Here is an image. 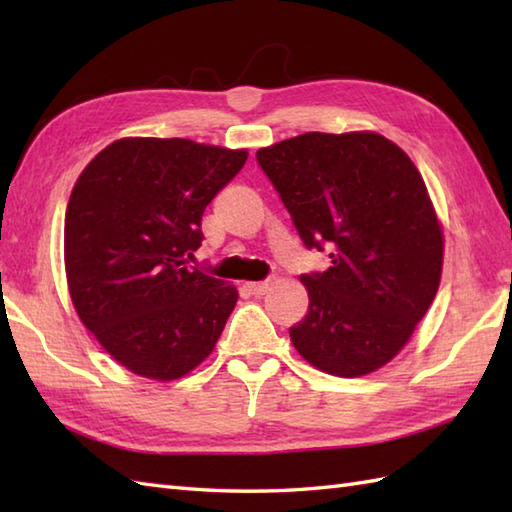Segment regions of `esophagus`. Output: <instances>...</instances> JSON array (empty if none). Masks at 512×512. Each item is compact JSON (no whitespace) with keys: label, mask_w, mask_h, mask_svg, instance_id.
<instances>
[{"label":"esophagus","mask_w":512,"mask_h":512,"mask_svg":"<svg viewBox=\"0 0 512 512\" xmlns=\"http://www.w3.org/2000/svg\"><path fill=\"white\" fill-rule=\"evenodd\" d=\"M246 288L253 292V295H264V292L270 288L268 281H250V284H246Z\"/></svg>","instance_id":"34e87169"}]
</instances>
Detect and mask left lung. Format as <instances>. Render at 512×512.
Instances as JSON below:
<instances>
[{
    "instance_id": "1",
    "label": "left lung",
    "mask_w": 512,
    "mask_h": 512,
    "mask_svg": "<svg viewBox=\"0 0 512 512\" xmlns=\"http://www.w3.org/2000/svg\"><path fill=\"white\" fill-rule=\"evenodd\" d=\"M257 162L306 248H330L328 270L301 275L310 306L292 345L334 376L383 367L440 286L442 231L420 171L374 132L301 134L259 149Z\"/></svg>"
}]
</instances>
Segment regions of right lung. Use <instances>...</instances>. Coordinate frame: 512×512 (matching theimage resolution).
Returning <instances> with one entry per match:
<instances>
[{
    "label": "right lung",
    "mask_w": 512,
    "mask_h": 512,
    "mask_svg": "<svg viewBox=\"0 0 512 512\" xmlns=\"http://www.w3.org/2000/svg\"><path fill=\"white\" fill-rule=\"evenodd\" d=\"M246 158L187 138H123L76 180L63 231L70 297L129 372L176 380L213 352L237 290L189 259L204 209Z\"/></svg>",
    "instance_id": "1"
}]
</instances>
